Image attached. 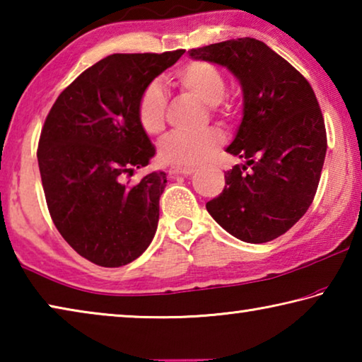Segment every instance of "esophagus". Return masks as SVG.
<instances>
[{
  "label": "esophagus",
  "instance_id": "34e87169",
  "mask_svg": "<svg viewBox=\"0 0 362 362\" xmlns=\"http://www.w3.org/2000/svg\"><path fill=\"white\" fill-rule=\"evenodd\" d=\"M194 174V169L193 168H170L169 169V175H192Z\"/></svg>",
  "mask_w": 362,
  "mask_h": 362
}]
</instances>
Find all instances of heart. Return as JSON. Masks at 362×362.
I'll list each match as a JSON object with an SVG mask.
<instances>
[{
    "mask_svg": "<svg viewBox=\"0 0 362 362\" xmlns=\"http://www.w3.org/2000/svg\"><path fill=\"white\" fill-rule=\"evenodd\" d=\"M175 83L196 100L214 107L223 118L228 116V107L222 105L226 93L223 73L206 60H192L175 73ZM168 100L161 88L150 84L144 89L137 103V118L148 136H158L166 126ZM223 136L218 131H207L201 136H169L159 146L161 161L177 168H194L206 163L220 146Z\"/></svg>",
    "mask_w": 362,
    "mask_h": 362,
    "instance_id": "b5f03b06",
    "label": "heart"
}]
</instances>
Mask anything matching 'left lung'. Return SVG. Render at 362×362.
Here are the masks:
<instances>
[{
    "label": "left lung",
    "instance_id": "1",
    "mask_svg": "<svg viewBox=\"0 0 362 362\" xmlns=\"http://www.w3.org/2000/svg\"><path fill=\"white\" fill-rule=\"evenodd\" d=\"M188 52L226 66L240 79L244 95L241 126L226 151L246 164L225 174L223 192L207 201L206 209L244 243L276 240L303 217L320 185L327 136L315 90L302 73L255 38Z\"/></svg>",
    "mask_w": 362,
    "mask_h": 362
}]
</instances>
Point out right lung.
Masks as SVG:
<instances>
[{
    "label": "right lung",
    "mask_w": 362,
    "mask_h": 362,
    "mask_svg": "<svg viewBox=\"0 0 362 362\" xmlns=\"http://www.w3.org/2000/svg\"><path fill=\"white\" fill-rule=\"evenodd\" d=\"M183 52L102 59L66 86L46 116L36 156L47 209L64 240L95 265H127L155 236L166 174L134 185L122 175L155 156L137 118L139 97Z\"/></svg>",
    "instance_id": "obj_1"
}]
</instances>
